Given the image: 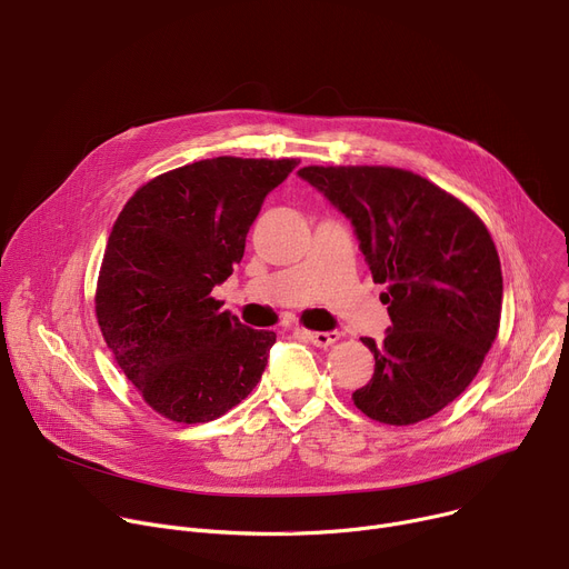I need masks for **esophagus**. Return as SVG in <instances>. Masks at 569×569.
Returning <instances> with one entry per match:
<instances>
[{"mask_svg": "<svg viewBox=\"0 0 569 569\" xmlns=\"http://www.w3.org/2000/svg\"><path fill=\"white\" fill-rule=\"evenodd\" d=\"M301 336L316 347H331L340 340V331H301Z\"/></svg>", "mask_w": 569, "mask_h": 569, "instance_id": "1", "label": "esophagus"}]
</instances>
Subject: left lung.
Segmentation results:
<instances>
[{
	"label": "left lung",
	"mask_w": 569,
	"mask_h": 569,
	"mask_svg": "<svg viewBox=\"0 0 569 569\" xmlns=\"http://www.w3.org/2000/svg\"><path fill=\"white\" fill-rule=\"evenodd\" d=\"M353 227L375 283H386L375 375L351 399L383 425H416L477 377L501 318V266L486 224L436 183L399 168H301Z\"/></svg>",
	"instance_id": "left-lung-1"
}]
</instances>
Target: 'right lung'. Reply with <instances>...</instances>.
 Listing matches in <instances>:
<instances>
[{
  "label": "right lung",
  "mask_w": 569,
  "mask_h": 569,
  "mask_svg": "<svg viewBox=\"0 0 569 569\" xmlns=\"http://www.w3.org/2000/svg\"><path fill=\"white\" fill-rule=\"evenodd\" d=\"M295 168V159L197 161L136 190L113 224L97 322L127 379L172 422H211L261 381L277 333L244 327L211 292Z\"/></svg>",
  "instance_id": "obj_1"
}]
</instances>
